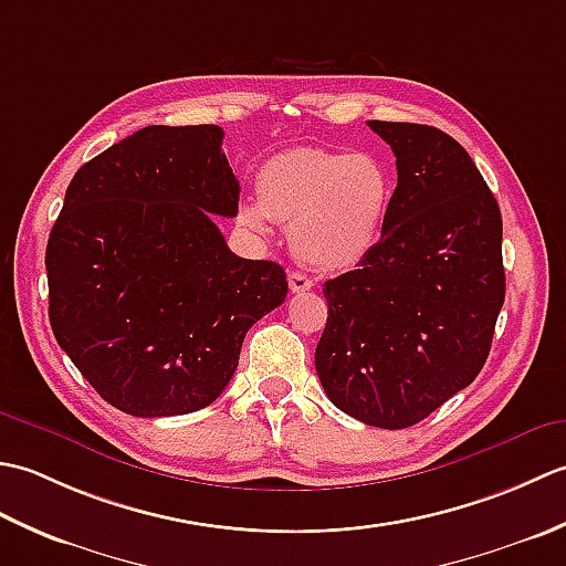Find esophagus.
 <instances>
[{
    "label": "esophagus",
    "instance_id": "1",
    "mask_svg": "<svg viewBox=\"0 0 566 566\" xmlns=\"http://www.w3.org/2000/svg\"><path fill=\"white\" fill-rule=\"evenodd\" d=\"M311 286H314V280H311V276H306V274H302V272H292V274H290V290H292L294 294L308 292Z\"/></svg>",
    "mask_w": 566,
    "mask_h": 566
}]
</instances>
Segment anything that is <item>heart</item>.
<instances>
[{
  "label": "heart",
  "mask_w": 566,
  "mask_h": 566,
  "mask_svg": "<svg viewBox=\"0 0 566 566\" xmlns=\"http://www.w3.org/2000/svg\"><path fill=\"white\" fill-rule=\"evenodd\" d=\"M258 201H243L238 221L255 233L268 223L290 231L298 262L345 272L363 262L387 228L396 195L391 167L375 153L294 148L260 167Z\"/></svg>",
  "instance_id": "heart-1"
}]
</instances>
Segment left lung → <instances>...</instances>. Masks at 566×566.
<instances>
[{"label": "left lung", "instance_id": "1", "mask_svg": "<svg viewBox=\"0 0 566 566\" xmlns=\"http://www.w3.org/2000/svg\"><path fill=\"white\" fill-rule=\"evenodd\" d=\"M396 155L375 250L326 282L323 391L367 426H416L482 371L506 298L501 211L469 153L440 128L367 122Z\"/></svg>", "mask_w": 566, "mask_h": 566}]
</instances>
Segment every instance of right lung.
Masks as SVG:
<instances>
[{
	"label": "right lung",
	"mask_w": 566,
	"mask_h": 566,
	"mask_svg": "<svg viewBox=\"0 0 566 566\" xmlns=\"http://www.w3.org/2000/svg\"><path fill=\"white\" fill-rule=\"evenodd\" d=\"M221 126H146L84 163L48 238V316L104 401L138 418L219 399L255 321L286 296L276 262L228 250L238 213Z\"/></svg>",
	"instance_id": "add662e5"
}]
</instances>
